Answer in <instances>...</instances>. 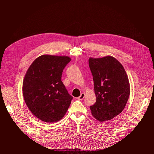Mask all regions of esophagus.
Listing matches in <instances>:
<instances>
[{
	"mask_svg": "<svg viewBox=\"0 0 154 154\" xmlns=\"http://www.w3.org/2000/svg\"><path fill=\"white\" fill-rule=\"evenodd\" d=\"M85 93H82L80 94V96L78 97V99H79V100H83V99H84V97H85Z\"/></svg>",
	"mask_w": 154,
	"mask_h": 154,
	"instance_id": "obj_1",
	"label": "esophagus"
}]
</instances>
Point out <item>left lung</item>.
Masks as SVG:
<instances>
[{
    "mask_svg": "<svg viewBox=\"0 0 154 154\" xmlns=\"http://www.w3.org/2000/svg\"><path fill=\"white\" fill-rule=\"evenodd\" d=\"M96 103L91 114L99 121L110 120L124 109L130 96L128 76L121 63L112 56L89 58Z\"/></svg>",
    "mask_w": 154,
    "mask_h": 154,
    "instance_id": "8db88e82",
    "label": "left lung"
}]
</instances>
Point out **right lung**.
I'll list each match as a JSON object with an SVG mask.
<instances>
[{
    "label": "right lung",
    "instance_id": "right-lung-1",
    "mask_svg": "<svg viewBox=\"0 0 154 154\" xmlns=\"http://www.w3.org/2000/svg\"><path fill=\"white\" fill-rule=\"evenodd\" d=\"M71 60L68 56L42 55L27 71L23 83L25 102L30 112L46 122L60 121L72 97L61 81L63 71Z\"/></svg>",
    "mask_w": 154,
    "mask_h": 154
}]
</instances>
